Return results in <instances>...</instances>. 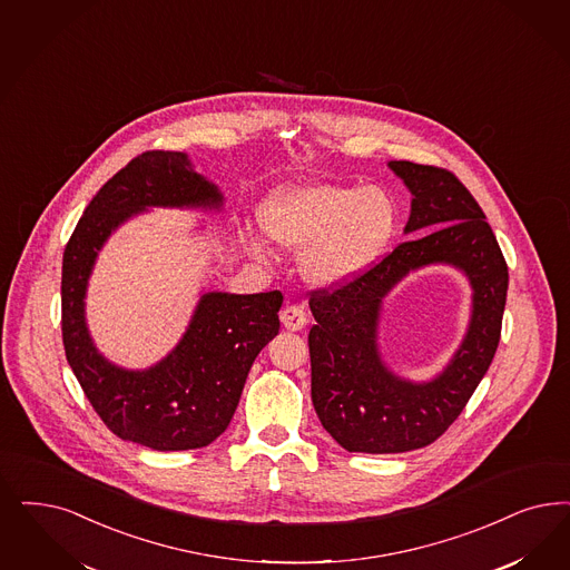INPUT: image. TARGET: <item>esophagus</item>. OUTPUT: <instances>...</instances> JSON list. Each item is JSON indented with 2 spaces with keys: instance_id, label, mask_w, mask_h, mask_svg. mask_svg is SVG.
<instances>
[{
  "instance_id": "34e87169",
  "label": "esophagus",
  "mask_w": 570,
  "mask_h": 570,
  "mask_svg": "<svg viewBox=\"0 0 570 570\" xmlns=\"http://www.w3.org/2000/svg\"><path fill=\"white\" fill-rule=\"evenodd\" d=\"M279 320H282V324H284L286 331H301V328H305V324H307V315H305V312H303L301 307H296V305L284 307V309L279 312Z\"/></svg>"
}]
</instances>
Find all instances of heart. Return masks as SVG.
I'll return each mask as SVG.
<instances>
[{
    "label": "heart",
    "instance_id": "1",
    "mask_svg": "<svg viewBox=\"0 0 570 570\" xmlns=\"http://www.w3.org/2000/svg\"><path fill=\"white\" fill-rule=\"evenodd\" d=\"M395 197L379 185L303 183L279 187L258 208V220L275 244L301 250L298 269L315 288H341L357 279L387 250L397 229ZM246 248L267 258L263 237L246 236Z\"/></svg>",
    "mask_w": 570,
    "mask_h": 570
}]
</instances>
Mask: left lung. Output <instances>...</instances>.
I'll use <instances>...</instances> for the list:
<instances>
[{
  "instance_id": "1",
  "label": "left lung",
  "mask_w": 570,
  "mask_h": 570,
  "mask_svg": "<svg viewBox=\"0 0 570 570\" xmlns=\"http://www.w3.org/2000/svg\"><path fill=\"white\" fill-rule=\"evenodd\" d=\"M387 166L413 196L404 234H430L400 244L354 282L309 298L315 413L345 451L371 454L423 449L451 428L491 366L510 282L491 225L459 178L413 161ZM428 264H451L469 277L471 324L440 374L411 382L384 364L377 317L392 286Z\"/></svg>"
}]
</instances>
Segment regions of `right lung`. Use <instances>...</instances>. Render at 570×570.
<instances>
[{
    "label": "right lung",
    "mask_w": 570,
    "mask_h": 570,
    "mask_svg": "<svg viewBox=\"0 0 570 570\" xmlns=\"http://www.w3.org/2000/svg\"><path fill=\"white\" fill-rule=\"evenodd\" d=\"M225 197L180 151H147L92 197L62 255V343L71 371L102 423L151 451H191L215 442L236 413L258 352L279 331V291L204 293L177 347L145 371L100 354L86 324V293L105 242L149 208L220 213Z\"/></svg>",
    "instance_id": "right-lung-1"
}]
</instances>
